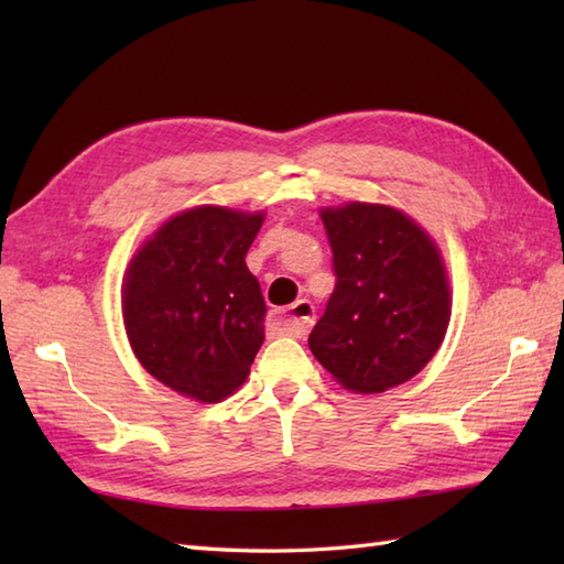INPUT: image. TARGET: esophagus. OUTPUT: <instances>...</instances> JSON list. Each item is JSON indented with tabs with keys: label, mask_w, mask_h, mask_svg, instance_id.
<instances>
[{
	"label": "esophagus",
	"mask_w": 564,
	"mask_h": 564,
	"mask_svg": "<svg viewBox=\"0 0 564 564\" xmlns=\"http://www.w3.org/2000/svg\"><path fill=\"white\" fill-rule=\"evenodd\" d=\"M315 322V307L310 301H295L289 307V317H285V332L291 334V337H305L307 329L313 327Z\"/></svg>",
	"instance_id": "34e87169"
}]
</instances>
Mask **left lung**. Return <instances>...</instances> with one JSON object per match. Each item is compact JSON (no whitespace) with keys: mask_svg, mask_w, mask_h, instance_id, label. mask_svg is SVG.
<instances>
[{"mask_svg":"<svg viewBox=\"0 0 564 564\" xmlns=\"http://www.w3.org/2000/svg\"><path fill=\"white\" fill-rule=\"evenodd\" d=\"M337 285L310 351L346 390L373 394L422 370L446 337L451 291L431 237L404 213L346 203L319 213Z\"/></svg>","mask_w":564,"mask_h":564,"instance_id":"8db88e82","label":"left lung"}]
</instances>
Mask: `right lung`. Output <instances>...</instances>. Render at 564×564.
I'll return each mask as SVG.
<instances>
[{"instance_id":"right-lung-1","label":"right lung","mask_w":564,"mask_h":564,"mask_svg":"<svg viewBox=\"0 0 564 564\" xmlns=\"http://www.w3.org/2000/svg\"><path fill=\"white\" fill-rule=\"evenodd\" d=\"M263 213L200 206L174 215L133 257L123 322L138 361L166 388L220 402L249 376L267 303L245 257Z\"/></svg>"}]
</instances>
